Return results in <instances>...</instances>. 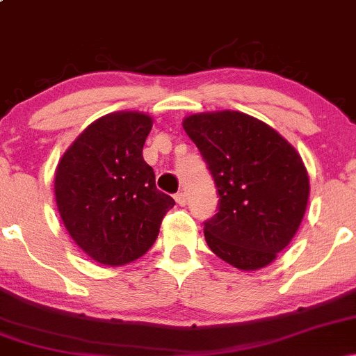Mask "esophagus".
I'll use <instances>...</instances> for the list:
<instances>
[{
	"label": "esophagus",
	"mask_w": 356,
	"mask_h": 356,
	"mask_svg": "<svg viewBox=\"0 0 356 356\" xmlns=\"http://www.w3.org/2000/svg\"><path fill=\"white\" fill-rule=\"evenodd\" d=\"M175 202L179 204V206H186L187 204V194L184 191H181V192H177V194H175Z\"/></svg>",
	"instance_id": "1"
}]
</instances>
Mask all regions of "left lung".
Listing matches in <instances>:
<instances>
[{
  "label": "left lung",
  "instance_id": "obj_1",
  "mask_svg": "<svg viewBox=\"0 0 356 356\" xmlns=\"http://www.w3.org/2000/svg\"><path fill=\"white\" fill-rule=\"evenodd\" d=\"M182 127L218 187V212L204 222L207 246L243 271L268 266L296 234L308 204L300 154L268 124L234 110L194 113Z\"/></svg>",
  "mask_w": 356,
  "mask_h": 356
}]
</instances>
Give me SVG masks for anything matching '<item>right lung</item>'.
<instances>
[{
  "instance_id": "obj_1",
  "label": "right lung",
  "mask_w": 356,
  "mask_h": 356,
  "mask_svg": "<svg viewBox=\"0 0 356 356\" xmlns=\"http://www.w3.org/2000/svg\"><path fill=\"white\" fill-rule=\"evenodd\" d=\"M152 118L113 112L90 124L60 159L56 207L72 239L93 261L122 266L144 256L175 201L155 187L142 149Z\"/></svg>"
}]
</instances>
